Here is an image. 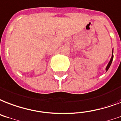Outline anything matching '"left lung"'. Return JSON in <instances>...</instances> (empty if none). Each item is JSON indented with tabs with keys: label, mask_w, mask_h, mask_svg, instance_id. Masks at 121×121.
Segmentation results:
<instances>
[{
	"label": "left lung",
	"mask_w": 121,
	"mask_h": 121,
	"mask_svg": "<svg viewBox=\"0 0 121 121\" xmlns=\"http://www.w3.org/2000/svg\"><path fill=\"white\" fill-rule=\"evenodd\" d=\"M113 58H114V55H113V51H112V57H111V59H110V60L109 63H108L107 66V67H106V71H107L108 70V69L110 68V65H111V63H112V60H113Z\"/></svg>",
	"instance_id": "obj_1"
}]
</instances>
